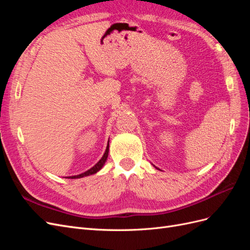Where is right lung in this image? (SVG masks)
Here are the masks:
<instances>
[{"label":"right lung","instance_id":"1","mask_svg":"<svg viewBox=\"0 0 250 250\" xmlns=\"http://www.w3.org/2000/svg\"><path fill=\"white\" fill-rule=\"evenodd\" d=\"M109 142V140H108ZM108 151H109V143H107V146H106V150H105V152L103 154V156L101 157V160L98 162L93 168H90L89 170L83 172L81 174H79V175H75V176H70L67 178H71V179H76V178H82V177H85V176H89V175H93V174H96L98 171H100L103 166L105 164V162H106L107 160V156H108Z\"/></svg>","mask_w":250,"mask_h":250}]
</instances>
